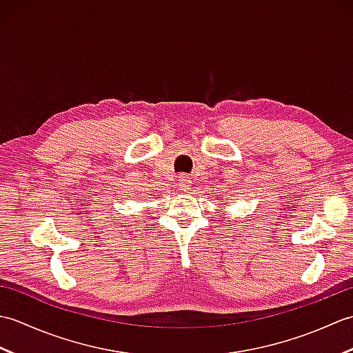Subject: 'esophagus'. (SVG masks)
Listing matches in <instances>:
<instances>
[{
  "label": "esophagus",
  "mask_w": 353,
  "mask_h": 353,
  "mask_svg": "<svg viewBox=\"0 0 353 353\" xmlns=\"http://www.w3.org/2000/svg\"><path fill=\"white\" fill-rule=\"evenodd\" d=\"M177 186H179V190H181V191H190L191 190V181L185 174L179 176Z\"/></svg>",
  "instance_id": "34e87169"
}]
</instances>
